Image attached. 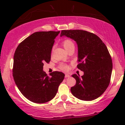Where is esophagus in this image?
I'll return each instance as SVG.
<instances>
[{"mask_svg": "<svg viewBox=\"0 0 125 125\" xmlns=\"http://www.w3.org/2000/svg\"><path fill=\"white\" fill-rule=\"evenodd\" d=\"M70 77L69 74H65V78H68V77Z\"/></svg>", "mask_w": 125, "mask_h": 125, "instance_id": "1", "label": "esophagus"}]
</instances>
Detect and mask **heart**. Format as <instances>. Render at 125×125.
<instances>
[{
    "label": "heart",
    "mask_w": 125,
    "mask_h": 125,
    "mask_svg": "<svg viewBox=\"0 0 125 125\" xmlns=\"http://www.w3.org/2000/svg\"><path fill=\"white\" fill-rule=\"evenodd\" d=\"M62 44L63 46H64V48L66 49V51H68L70 49L72 48H74V44L73 41L69 39H65L62 41ZM69 66L67 64H64V63H61L60 64L59 68L61 70L64 71H66L69 69Z\"/></svg>",
    "instance_id": "obj_1"
}]
</instances>
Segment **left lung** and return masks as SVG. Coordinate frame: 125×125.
<instances>
[{"instance_id":"8db88e82","label":"left lung","mask_w":125,"mask_h":125,"mask_svg":"<svg viewBox=\"0 0 125 125\" xmlns=\"http://www.w3.org/2000/svg\"><path fill=\"white\" fill-rule=\"evenodd\" d=\"M61 36H66L78 45L77 68L83 72L80 78L72 77L76 83L72 87V94L83 101H92L103 94L110 82L113 63L104 42L96 35L86 31L62 30Z\"/></svg>"}]
</instances>
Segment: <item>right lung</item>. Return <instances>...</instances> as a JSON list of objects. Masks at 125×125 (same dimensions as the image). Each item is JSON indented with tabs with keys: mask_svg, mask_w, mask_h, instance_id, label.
<instances>
[{
	"mask_svg": "<svg viewBox=\"0 0 125 125\" xmlns=\"http://www.w3.org/2000/svg\"><path fill=\"white\" fill-rule=\"evenodd\" d=\"M60 31L36 32L20 42L13 56L12 75L16 86L28 100L37 104L55 97L65 74L58 71L49 76L43 71L44 63L51 61L54 39Z\"/></svg>",
	"mask_w": 125,
	"mask_h": 125,
	"instance_id": "1",
	"label": "right lung"
}]
</instances>
